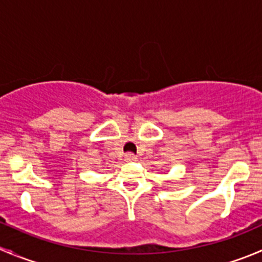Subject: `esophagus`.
<instances>
[{"label":"esophagus","instance_id":"obj_1","mask_svg":"<svg viewBox=\"0 0 262 262\" xmlns=\"http://www.w3.org/2000/svg\"><path fill=\"white\" fill-rule=\"evenodd\" d=\"M125 160H128V161H136L137 156L134 154H130V152H129V154L125 155Z\"/></svg>","mask_w":262,"mask_h":262}]
</instances>
